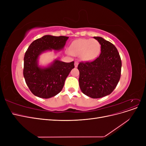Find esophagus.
I'll use <instances>...</instances> for the list:
<instances>
[{
	"mask_svg": "<svg viewBox=\"0 0 146 146\" xmlns=\"http://www.w3.org/2000/svg\"><path fill=\"white\" fill-rule=\"evenodd\" d=\"M78 62L77 61H75V63H74V66H75V67L76 68H77V66H78Z\"/></svg>",
	"mask_w": 146,
	"mask_h": 146,
	"instance_id": "esophagus-1",
	"label": "esophagus"
}]
</instances>
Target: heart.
I'll return each instance as SVG.
<instances>
[{
	"label": "heart",
	"instance_id": "b5f03b06",
	"mask_svg": "<svg viewBox=\"0 0 146 146\" xmlns=\"http://www.w3.org/2000/svg\"><path fill=\"white\" fill-rule=\"evenodd\" d=\"M100 46L96 39H79L74 41L69 47L70 53L77 56H80L84 61L95 59L99 54Z\"/></svg>",
	"mask_w": 146,
	"mask_h": 146
}]
</instances>
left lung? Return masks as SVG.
I'll use <instances>...</instances> for the list:
<instances>
[{"label": "left lung", "instance_id": "1", "mask_svg": "<svg viewBox=\"0 0 146 146\" xmlns=\"http://www.w3.org/2000/svg\"><path fill=\"white\" fill-rule=\"evenodd\" d=\"M101 46L98 58L78 65L79 86L84 94L93 99L103 98L113 91L120 80L122 63L116 47L99 36L94 37Z\"/></svg>", "mask_w": 146, "mask_h": 146}]
</instances>
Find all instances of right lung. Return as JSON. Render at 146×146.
<instances>
[{
	"mask_svg": "<svg viewBox=\"0 0 146 146\" xmlns=\"http://www.w3.org/2000/svg\"><path fill=\"white\" fill-rule=\"evenodd\" d=\"M69 37L44 35L33 41L24 58L23 74L26 84L38 98H52L62 90L66 78L74 68V61L65 63L58 59L47 66L39 65V57L44 52L63 50Z\"/></svg>",
	"mask_w": 146,
	"mask_h": 146,
	"instance_id": "obj_1",
	"label": "right lung"
}]
</instances>
